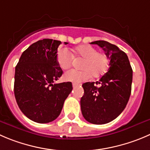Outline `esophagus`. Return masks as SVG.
I'll return each mask as SVG.
<instances>
[{
    "instance_id": "esophagus-1",
    "label": "esophagus",
    "mask_w": 150,
    "mask_h": 150,
    "mask_svg": "<svg viewBox=\"0 0 150 150\" xmlns=\"http://www.w3.org/2000/svg\"><path fill=\"white\" fill-rule=\"evenodd\" d=\"M78 86H79V84L78 83H72V86H73V88H76V87Z\"/></svg>"
}]
</instances>
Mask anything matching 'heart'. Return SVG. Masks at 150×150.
Segmentation results:
<instances>
[{
  "instance_id": "b5f03b06",
  "label": "heart",
  "mask_w": 150,
  "mask_h": 150,
  "mask_svg": "<svg viewBox=\"0 0 150 150\" xmlns=\"http://www.w3.org/2000/svg\"><path fill=\"white\" fill-rule=\"evenodd\" d=\"M72 55L75 58L83 59L80 65L81 69L67 71L64 75L65 81L79 83L88 80L91 75L94 78H99L108 70L109 62L107 56L102 52L97 51L92 46L88 45L78 46L74 49ZM72 54L67 49L62 48L58 50L56 62L61 69H69L72 65Z\"/></svg>"
}]
</instances>
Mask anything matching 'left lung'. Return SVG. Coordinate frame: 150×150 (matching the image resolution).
I'll list each match as a JSON object with an SVG mask.
<instances>
[{"label": "left lung", "mask_w": 150, "mask_h": 150, "mask_svg": "<svg viewBox=\"0 0 150 150\" xmlns=\"http://www.w3.org/2000/svg\"><path fill=\"white\" fill-rule=\"evenodd\" d=\"M97 45L109 59V67L95 83L82 85L84 94L81 99V112L88 122L103 125L115 120L125 108L131 93L133 69L127 54L117 46L103 40Z\"/></svg>", "instance_id": "obj_1"}]
</instances>
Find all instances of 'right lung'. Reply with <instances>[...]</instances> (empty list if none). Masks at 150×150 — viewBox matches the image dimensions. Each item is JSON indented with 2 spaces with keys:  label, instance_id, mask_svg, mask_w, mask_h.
Returning <instances> with one entry per match:
<instances>
[{
  "label": "right lung",
  "instance_id": "right-lung-1",
  "mask_svg": "<svg viewBox=\"0 0 150 150\" xmlns=\"http://www.w3.org/2000/svg\"><path fill=\"white\" fill-rule=\"evenodd\" d=\"M61 43L51 39L39 40L22 53L15 67L16 101L23 114L35 122L56 120L72 90L71 82L54 83L63 73L56 62Z\"/></svg>",
  "mask_w": 150,
  "mask_h": 150
}]
</instances>
